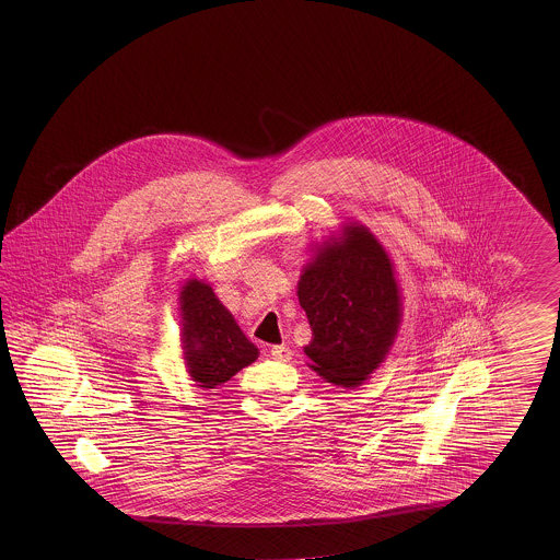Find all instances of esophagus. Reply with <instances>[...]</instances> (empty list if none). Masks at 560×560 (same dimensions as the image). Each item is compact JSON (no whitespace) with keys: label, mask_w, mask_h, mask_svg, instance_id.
I'll return each mask as SVG.
<instances>
[{"label":"esophagus","mask_w":560,"mask_h":560,"mask_svg":"<svg viewBox=\"0 0 560 560\" xmlns=\"http://www.w3.org/2000/svg\"><path fill=\"white\" fill-rule=\"evenodd\" d=\"M270 357H272V360H276V362H290V360H292V350L285 348V346H272Z\"/></svg>","instance_id":"esophagus-1"}]
</instances>
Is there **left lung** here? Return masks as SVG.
Here are the masks:
<instances>
[{
  "instance_id": "8db88e82",
  "label": "left lung",
  "mask_w": 560,
  "mask_h": 560,
  "mask_svg": "<svg viewBox=\"0 0 560 560\" xmlns=\"http://www.w3.org/2000/svg\"><path fill=\"white\" fill-rule=\"evenodd\" d=\"M298 300L312 340L304 348L312 369L346 388L366 381L390 350L400 322L393 264L364 226L346 228L304 268Z\"/></svg>"
}]
</instances>
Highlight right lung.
Wrapping results in <instances>:
<instances>
[{
  "label": "right lung",
  "instance_id": "obj_1",
  "mask_svg": "<svg viewBox=\"0 0 560 560\" xmlns=\"http://www.w3.org/2000/svg\"><path fill=\"white\" fill-rule=\"evenodd\" d=\"M179 302L188 372L200 386L214 388L258 358V348L240 330L210 285L190 280Z\"/></svg>",
  "mask_w": 560,
  "mask_h": 560
}]
</instances>
